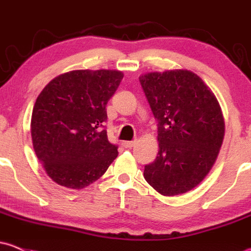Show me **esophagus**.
Masks as SVG:
<instances>
[{"mask_svg":"<svg viewBox=\"0 0 251 251\" xmlns=\"http://www.w3.org/2000/svg\"><path fill=\"white\" fill-rule=\"evenodd\" d=\"M136 143H137L136 141H125V142H123V146L125 147V148H132Z\"/></svg>","mask_w":251,"mask_h":251,"instance_id":"esophagus-1","label":"esophagus"}]
</instances>
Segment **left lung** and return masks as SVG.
Wrapping results in <instances>:
<instances>
[{
	"mask_svg": "<svg viewBox=\"0 0 251 251\" xmlns=\"http://www.w3.org/2000/svg\"><path fill=\"white\" fill-rule=\"evenodd\" d=\"M158 124L159 151L144 166V178L165 197L192 191L216 161L225 137V119L209 86L187 69L140 76Z\"/></svg>",
	"mask_w": 251,
	"mask_h": 251,
	"instance_id": "8db88e82",
	"label": "left lung"
}]
</instances>
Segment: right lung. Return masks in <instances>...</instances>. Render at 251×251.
I'll return each mask as SVG.
<instances>
[{
  "instance_id": "1",
  "label": "right lung",
  "mask_w": 251,
  "mask_h": 251,
  "mask_svg": "<svg viewBox=\"0 0 251 251\" xmlns=\"http://www.w3.org/2000/svg\"><path fill=\"white\" fill-rule=\"evenodd\" d=\"M123 77L120 70H73L50 80L37 97L30 125L32 146L59 186L85 188L118 156L103 123Z\"/></svg>"
}]
</instances>
